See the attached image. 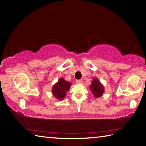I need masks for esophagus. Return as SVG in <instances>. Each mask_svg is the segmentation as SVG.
<instances>
[{
    "label": "esophagus",
    "mask_w": 146,
    "mask_h": 146,
    "mask_svg": "<svg viewBox=\"0 0 146 146\" xmlns=\"http://www.w3.org/2000/svg\"><path fill=\"white\" fill-rule=\"evenodd\" d=\"M76 83H78V84H81V83H83V80H76Z\"/></svg>",
    "instance_id": "obj_1"
}]
</instances>
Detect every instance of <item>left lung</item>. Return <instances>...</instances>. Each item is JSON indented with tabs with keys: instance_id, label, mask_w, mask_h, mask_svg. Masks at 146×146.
I'll return each mask as SVG.
<instances>
[{
	"instance_id": "8db88e82",
	"label": "left lung",
	"mask_w": 146,
	"mask_h": 146,
	"mask_svg": "<svg viewBox=\"0 0 146 146\" xmlns=\"http://www.w3.org/2000/svg\"><path fill=\"white\" fill-rule=\"evenodd\" d=\"M90 90L95 98H99L104 92V87L98 78H94L90 86Z\"/></svg>"
}]
</instances>
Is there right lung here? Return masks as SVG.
Wrapping results in <instances>:
<instances>
[{
    "mask_svg": "<svg viewBox=\"0 0 146 146\" xmlns=\"http://www.w3.org/2000/svg\"><path fill=\"white\" fill-rule=\"evenodd\" d=\"M71 86V83L66 81L63 78H61L58 82L53 85L52 88V94L53 96L58 100L62 101L66 95Z\"/></svg>",
    "mask_w": 146,
    "mask_h": 146,
    "instance_id": "right-lung-1",
    "label": "right lung"
}]
</instances>
